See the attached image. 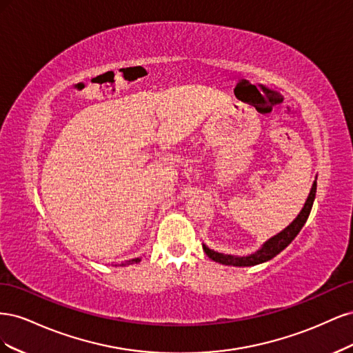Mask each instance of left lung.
Segmentation results:
<instances>
[{
	"label": "left lung",
	"mask_w": 353,
	"mask_h": 353,
	"mask_svg": "<svg viewBox=\"0 0 353 353\" xmlns=\"http://www.w3.org/2000/svg\"><path fill=\"white\" fill-rule=\"evenodd\" d=\"M315 194H316V181L314 183L311 193H309L307 200L305 203V206H303L302 212L297 215V218L285 230H283L280 234H276L275 237H272V239H270L268 241H266L263 244V248L261 250L256 252L254 254L244 256V258H239V256H231V254H223V253L213 252L209 248H206V245H203V250L206 252V254L209 256L212 261L223 263V265L253 266V265H258V263L270 261V259L274 258V256L279 254L281 250H284L287 245L294 240V237L297 236V234L301 232L302 227L305 225V222L307 221L309 213H311L314 200H315Z\"/></svg>",
	"instance_id": "8db88e82"
}]
</instances>
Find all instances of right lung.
Returning a JSON list of instances; mask_svg holds the SVG:
<instances>
[{
  "label": "right lung",
  "mask_w": 353,
  "mask_h": 353,
  "mask_svg": "<svg viewBox=\"0 0 353 353\" xmlns=\"http://www.w3.org/2000/svg\"><path fill=\"white\" fill-rule=\"evenodd\" d=\"M140 261H141L140 258H135V259H131V261H126V262L122 263V265H132V263H138Z\"/></svg>",
  "instance_id": "right-lung-1"
}]
</instances>
